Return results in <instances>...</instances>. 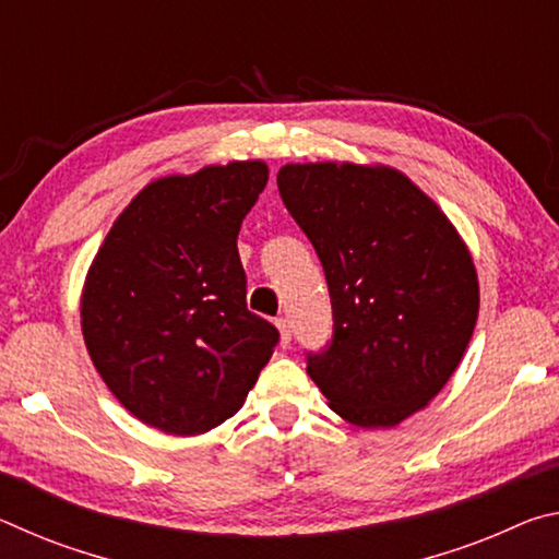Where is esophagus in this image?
Segmentation results:
<instances>
[{
    "mask_svg": "<svg viewBox=\"0 0 559 559\" xmlns=\"http://www.w3.org/2000/svg\"><path fill=\"white\" fill-rule=\"evenodd\" d=\"M276 328H278V333H281V345L288 347L290 345V323H288L286 318H278L276 320Z\"/></svg>",
    "mask_w": 559,
    "mask_h": 559,
    "instance_id": "esophagus-1",
    "label": "esophagus"
}]
</instances>
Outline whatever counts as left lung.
Returning <instances> with one entry per match:
<instances>
[{
	"mask_svg": "<svg viewBox=\"0 0 559 559\" xmlns=\"http://www.w3.org/2000/svg\"><path fill=\"white\" fill-rule=\"evenodd\" d=\"M278 192L323 263L333 302V343L308 355L310 380L355 427H396L443 390L476 328L466 241L386 165H283Z\"/></svg>",
	"mask_w": 559,
	"mask_h": 559,
	"instance_id": "8db88e82",
	"label": "left lung"
}]
</instances>
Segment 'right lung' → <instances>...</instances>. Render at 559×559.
Segmentation results:
<instances>
[{
    "instance_id": "1",
    "label": "right lung",
    "mask_w": 559,
    "mask_h": 559,
    "mask_svg": "<svg viewBox=\"0 0 559 559\" xmlns=\"http://www.w3.org/2000/svg\"><path fill=\"white\" fill-rule=\"evenodd\" d=\"M269 165L243 159L155 179L112 222L81 296L103 382L147 427L197 437L241 409L278 330L246 308L236 249Z\"/></svg>"
}]
</instances>
